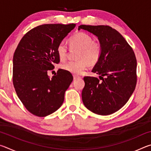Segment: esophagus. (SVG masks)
<instances>
[{"label":"esophagus","mask_w":151,"mask_h":151,"mask_svg":"<svg viewBox=\"0 0 151 151\" xmlns=\"http://www.w3.org/2000/svg\"><path fill=\"white\" fill-rule=\"evenodd\" d=\"M81 78V76H79L78 75H73V78L74 79H76V78Z\"/></svg>","instance_id":"34e87169"}]
</instances>
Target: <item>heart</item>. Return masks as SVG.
<instances>
[{
  "mask_svg": "<svg viewBox=\"0 0 151 151\" xmlns=\"http://www.w3.org/2000/svg\"><path fill=\"white\" fill-rule=\"evenodd\" d=\"M70 45L73 48L79 49L76 57L78 60L63 63L62 68L75 75L83 73L89 65H96L103 55V45L101 43L94 40L91 35L85 32H79L73 35L70 37ZM57 51L60 60L66 59L68 54V46L65 40H62L58 43Z\"/></svg>",
  "mask_w": 151,
  "mask_h": 151,
  "instance_id": "obj_1",
  "label": "heart"
}]
</instances>
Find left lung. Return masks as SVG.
<instances>
[{"mask_svg":"<svg viewBox=\"0 0 151 151\" xmlns=\"http://www.w3.org/2000/svg\"><path fill=\"white\" fill-rule=\"evenodd\" d=\"M96 35L102 45L103 55L92 72L99 79L85 76L82 100L89 111L99 115H109L127 103L137 85V59L132 47L124 38L106 25H80ZM101 80V81L100 80Z\"/></svg>","mask_w":151,"mask_h":151,"instance_id":"left-lung-1","label":"left lung"}]
</instances>
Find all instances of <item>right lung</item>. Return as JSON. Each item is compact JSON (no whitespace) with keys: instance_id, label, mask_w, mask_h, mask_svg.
<instances>
[{"instance_id":"obj_1","label":"right lung","mask_w":151,"mask_h":151,"mask_svg":"<svg viewBox=\"0 0 151 151\" xmlns=\"http://www.w3.org/2000/svg\"><path fill=\"white\" fill-rule=\"evenodd\" d=\"M75 24H45L25 34L13 56L12 82L17 96L28 111L43 117L60 108L65 91L73 80L72 74L58 69L52 78L47 75L60 62L57 46Z\"/></svg>"}]
</instances>
